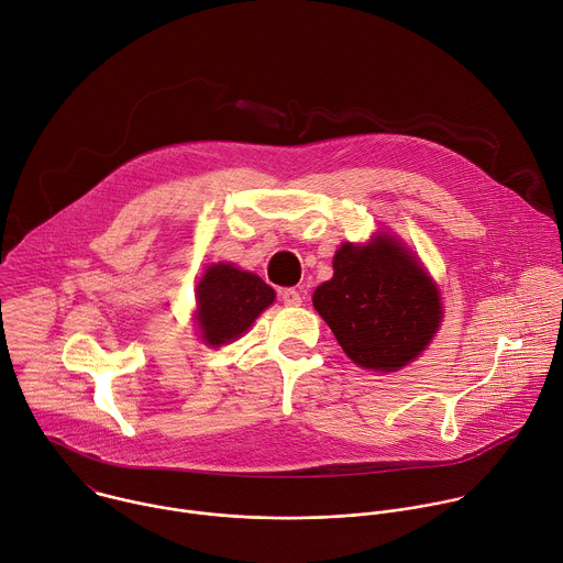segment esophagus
I'll list each match as a JSON object with an SVG mask.
<instances>
[{
	"mask_svg": "<svg viewBox=\"0 0 563 563\" xmlns=\"http://www.w3.org/2000/svg\"><path fill=\"white\" fill-rule=\"evenodd\" d=\"M280 300L287 305V307H298L302 302V296L296 291V289H280Z\"/></svg>",
	"mask_w": 563,
	"mask_h": 563,
	"instance_id": "34e87169",
	"label": "esophagus"
}]
</instances>
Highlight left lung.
<instances>
[{"label": "left lung", "instance_id": "1", "mask_svg": "<svg viewBox=\"0 0 563 563\" xmlns=\"http://www.w3.org/2000/svg\"><path fill=\"white\" fill-rule=\"evenodd\" d=\"M313 307L344 353L373 371L409 364L442 320L438 287L389 236L344 243L333 256V278L313 291Z\"/></svg>", "mask_w": 563, "mask_h": 563}]
</instances>
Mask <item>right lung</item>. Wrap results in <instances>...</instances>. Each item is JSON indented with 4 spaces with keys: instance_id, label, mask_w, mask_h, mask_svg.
<instances>
[{
    "instance_id": "right-lung-1",
    "label": "right lung",
    "mask_w": 563,
    "mask_h": 563,
    "mask_svg": "<svg viewBox=\"0 0 563 563\" xmlns=\"http://www.w3.org/2000/svg\"><path fill=\"white\" fill-rule=\"evenodd\" d=\"M274 298V289L256 274L241 272L228 263L212 265L197 287L203 340L208 344H225L239 338Z\"/></svg>"
}]
</instances>
